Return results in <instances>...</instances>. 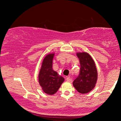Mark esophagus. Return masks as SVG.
Returning <instances> with one entry per match:
<instances>
[{
  "instance_id": "34e87169",
  "label": "esophagus",
  "mask_w": 121,
  "mask_h": 121,
  "mask_svg": "<svg viewBox=\"0 0 121 121\" xmlns=\"http://www.w3.org/2000/svg\"><path fill=\"white\" fill-rule=\"evenodd\" d=\"M66 81L68 82H72V78H70V77H67V78H66Z\"/></svg>"
}]
</instances>
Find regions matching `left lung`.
Returning <instances> with one entry per match:
<instances>
[{
  "label": "left lung",
  "instance_id": "1",
  "mask_svg": "<svg viewBox=\"0 0 121 121\" xmlns=\"http://www.w3.org/2000/svg\"><path fill=\"white\" fill-rule=\"evenodd\" d=\"M80 63V74L73 81V85L81 94L89 93L95 87L98 73L95 62L91 55L86 52L76 53Z\"/></svg>",
  "mask_w": 121,
  "mask_h": 121
}]
</instances>
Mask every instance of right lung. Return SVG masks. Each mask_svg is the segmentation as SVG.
Masks as SVG:
<instances>
[{
    "mask_svg": "<svg viewBox=\"0 0 121 121\" xmlns=\"http://www.w3.org/2000/svg\"><path fill=\"white\" fill-rule=\"evenodd\" d=\"M55 53H49L43 59L39 74V82L45 93L53 95L57 91L64 81V78L60 76L52 68Z\"/></svg>",
    "mask_w": 121,
    "mask_h": 121,
    "instance_id": "add662e5",
    "label": "right lung"
}]
</instances>
